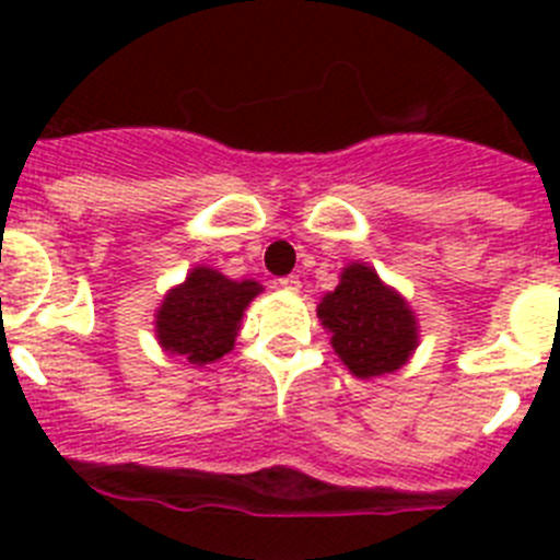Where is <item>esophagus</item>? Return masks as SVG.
I'll return each mask as SVG.
<instances>
[{
    "label": "esophagus",
    "mask_w": 560,
    "mask_h": 560,
    "mask_svg": "<svg viewBox=\"0 0 560 560\" xmlns=\"http://www.w3.org/2000/svg\"><path fill=\"white\" fill-rule=\"evenodd\" d=\"M300 277L296 275H285V277H280V289H285V291H300Z\"/></svg>",
    "instance_id": "esophagus-1"
}]
</instances>
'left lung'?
<instances>
[{
    "mask_svg": "<svg viewBox=\"0 0 560 560\" xmlns=\"http://www.w3.org/2000/svg\"><path fill=\"white\" fill-rule=\"evenodd\" d=\"M336 355L359 378L395 373L418 348V319L409 303L375 269L350 264L339 285L316 308Z\"/></svg>",
    "mask_w": 560,
    "mask_h": 560,
    "instance_id": "left-lung-1",
    "label": "left lung"
}]
</instances>
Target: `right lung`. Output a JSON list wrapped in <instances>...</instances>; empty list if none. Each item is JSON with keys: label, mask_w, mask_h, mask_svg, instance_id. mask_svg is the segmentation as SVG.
I'll return each instance as SVG.
<instances>
[{"label": "right lung", "mask_w": 560, "mask_h": 560, "mask_svg": "<svg viewBox=\"0 0 560 560\" xmlns=\"http://www.w3.org/2000/svg\"><path fill=\"white\" fill-rule=\"evenodd\" d=\"M264 291L255 280H230L219 269L196 266L187 280L171 289L156 311L162 350L190 364H210L230 353L246 305Z\"/></svg>", "instance_id": "right-lung-1"}]
</instances>
